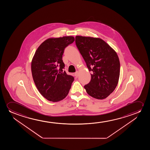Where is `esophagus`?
<instances>
[{"instance_id":"34e87169","label":"esophagus","mask_w":150,"mask_h":150,"mask_svg":"<svg viewBox=\"0 0 150 150\" xmlns=\"http://www.w3.org/2000/svg\"><path fill=\"white\" fill-rule=\"evenodd\" d=\"M74 75H75V76L76 77V78H77V77H78V75H79V72H78V71H77V72H75Z\"/></svg>"}]
</instances>
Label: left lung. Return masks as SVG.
Returning a JSON list of instances; mask_svg holds the SVG:
<instances>
[{"label":"left lung","mask_w":150,"mask_h":150,"mask_svg":"<svg viewBox=\"0 0 150 150\" xmlns=\"http://www.w3.org/2000/svg\"><path fill=\"white\" fill-rule=\"evenodd\" d=\"M75 43L91 72V79L84 88L91 96L103 99L117 86L120 62L116 52L103 39L76 36Z\"/></svg>","instance_id":"1"}]
</instances>
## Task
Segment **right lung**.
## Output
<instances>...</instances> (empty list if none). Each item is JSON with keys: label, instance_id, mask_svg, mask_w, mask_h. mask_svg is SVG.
<instances>
[{"label": "right lung", "instance_id": "1", "mask_svg": "<svg viewBox=\"0 0 150 150\" xmlns=\"http://www.w3.org/2000/svg\"><path fill=\"white\" fill-rule=\"evenodd\" d=\"M74 40L73 36L49 38L35 52L31 63L33 80L40 93L50 101L66 98L74 81L64 71L62 58L65 48Z\"/></svg>", "mask_w": 150, "mask_h": 150}]
</instances>
